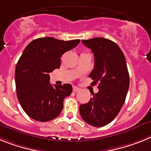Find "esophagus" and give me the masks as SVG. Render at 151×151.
<instances>
[{"instance_id": "1", "label": "esophagus", "mask_w": 151, "mask_h": 151, "mask_svg": "<svg viewBox=\"0 0 151 151\" xmlns=\"http://www.w3.org/2000/svg\"><path fill=\"white\" fill-rule=\"evenodd\" d=\"M73 91L74 92H79L80 91V89L77 86H73Z\"/></svg>"}]
</instances>
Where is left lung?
I'll list each match as a JSON object with an SVG mask.
<instances>
[{"label":"left lung","mask_w":151,"mask_h":151,"mask_svg":"<svg viewBox=\"0 0 151 151\" xmlns=\"http://www.w3.org/2000/svg\"><path fill=\"white\" fill-rule=\"evenodd\" d=\"M94 55V68L89 77L98 83L99 92L87 103L80 106L83 121L94 127L108 124L120 112L128 87L129 74L126 60L119 45L105 38L82 40Z\"/></svg>","instance_id":"8db88e82"}]
</instances>
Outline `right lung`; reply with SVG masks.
<instances>
[{
  "label": "right lung",
  "instance_id": "1",
  "mask_svg": "<svg viewBox=\"0 0 151 151\" xmlns=\"http://www.w3.org/2000/svg\"><path fill=\"white\" fill-rule=\"evenodd\" d=\"M79 42L80 39L63 41L45 37L35 39L25 48L16 67L15 83L19 103L30 118L48 122L60 115L72 86H52L49 74L60 68L63 54Z\"/></svg>",
  "mask_w": 151,
  "mask_h": 151
}]
</instances>
